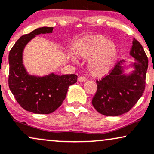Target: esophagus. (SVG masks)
Here are the masks:
<instances>
[{
  "instance_id": "esophagus-1",
  "label": "esophagus",
  "mask_w": 154,
  "mask_h": 154,
  "mask_svg": "<svg viewBox=\"0 0 154 154\" xmlns=\"http://www.w3.org/2000/svg\"><path fill=\"white\" fill-rule=\"evenodd\" d=\"M77 80L79 82H85L87 80V78L85 77H79L78 79H77Z\"/></svg>"
}]
</instances>
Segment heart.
Here are the masks:
<instances>
[{"label":"heart","instance_id":"b5f03b06","mask_svg":"<svg viewBox=\"0 0 154 154\" xmlns=\"http://www.w3.org/2000/svg\"><path fill=\"white\" fill-rule=\"evenodd\" d=\"M79 57L89 60L88 68L94 77H103L109 72L118 57V48L114 42L101 35L85 37L77 48Z\"/></svg>","mask_w":154,"mask_h":154}]
</instances>
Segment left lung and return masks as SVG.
<instances>
[{"instance_id":"left-lung-1","label":"left lung","mask_w":154,"mask_h":154,"mask_svg":"<svg viewBox=\"0 0 154 154\" xmlns=\"http://www.w3.org/2000/svg\"><path fill=\"white\" fill-rule=\"evenodd\" d=\"M130 55L134 58V70L124 74L122 60L116 64L109 75L97 81V90L93 97V106L106 116H119L128 112L143 94L146 85L148 57L143 47L134 39Z\"/></svg>"}]
</instances>
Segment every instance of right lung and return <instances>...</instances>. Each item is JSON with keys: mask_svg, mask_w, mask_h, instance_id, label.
Segmentation results:
<instances>
[{"mask_svg": "<svg viewBox=\"0 0 154 154\" xmlns=\"http://www.w3.org/2000/svg\"><path fill=\"white\" fill-rule=\"evenodd\" d=\"M53 28L42 27L20 37L9 52V88L21 107L35 114H48L61 106L68 88L77 82L76 75H30L23 64L25 45L40 34L52 33Z\"/></svg>", "mask_w": 154, "mask_h": 154, "instance_id": "1", "label": "right lung"}]
</instances>
